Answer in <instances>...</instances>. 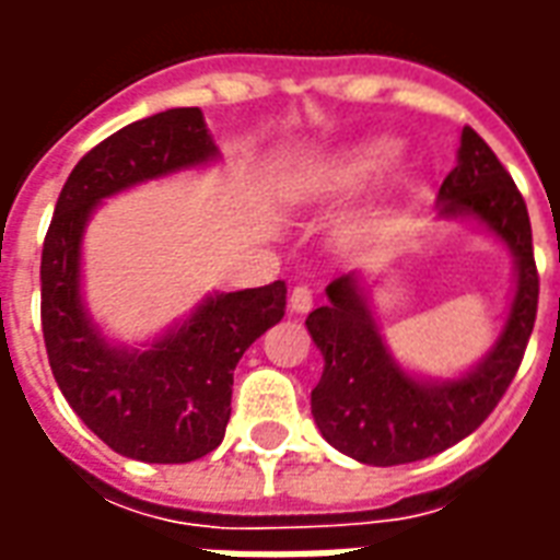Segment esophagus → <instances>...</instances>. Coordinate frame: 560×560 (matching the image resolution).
<instances>
[{"label":"esophagus","instance_id":"34e87169","mask_svg":"<svg viewBox=\"0 0 560 560\" xmlns=\"http://www.w3.org/2000/svg\"><path fill=\"white\" fill-rule=\"evenodd\" d=\"M312 303H315V296H312V288H308V284H296L291 291V300H288L291 312H296V315H305V312L312 308Z\"/></svg>","mask_w":560,"mask_h":560}]
</instances>
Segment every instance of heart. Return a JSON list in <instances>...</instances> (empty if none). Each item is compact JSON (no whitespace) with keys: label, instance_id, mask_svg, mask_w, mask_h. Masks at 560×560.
<instances>
[{"label":"heart","instance_id":"obj_1","mask_svg":"<svg viewBox=\"0 0 560 560\" xmlns=\"http://www.w3.org/2000/svg\"><path fill=\"white\" fill-rule=\"evenodd\" d=\"M393 161L389 143H365L348 152H339L320 167L308 173L305 191L312 197H345L360 191L375 173H381Z\"/></svg>","mask_w":560,"mask_h":560}]
</instances>
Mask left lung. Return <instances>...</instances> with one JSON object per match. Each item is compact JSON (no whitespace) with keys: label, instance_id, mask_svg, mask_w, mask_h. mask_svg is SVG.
I'll use <instances>...</instances> for the list:
<instances>
[{"label":"left lung","instance_id":"obj_1","mask_svg":"<svg viewBox=\"0 0 560 560\" xmlns=\"http://www.w3.org/2000/svg\"><path fill=\"white\" fill-rule=\"evenodd\" d=\"M438 212L480 221L510 248L516 293L492 351L462 377L432 381L408 375L393 360L357 272L329 284L327 303L305 317L324 353L312 413L329 444L363 465L420 462L468 438L494 411L528 348L540 296L528 207L489 143L468 126L462 128L458 164L438 191Z\"/></svg>","mask_w":560,"mask_h":560}]
</instances>
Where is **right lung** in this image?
<instances>
[{
  "label": "right lung",
  "mask_w": 560,
  "mask_h": 560,
  "mask_svg": "<svg viewBox=\"0 0 560 560\" xmlns=\"http://www.w3.org/2000/svg\"><path fill=\"white\" fill-rule=\"evenodd\" d=\"M219 159L200 107L119 128L71 171L42 252V329L68 405L104 444L138 462L207 456L231 420L233 369L284 317V281L215 293L149 348L104 339L80 296V245L104 197Z\"/></svg>",
  "instance_id": "add662e5"
}]
</instances>
